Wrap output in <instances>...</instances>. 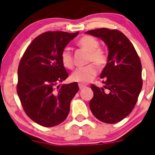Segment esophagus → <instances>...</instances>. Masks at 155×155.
Instances as JSON below:
<instances>
[{
  "label": "esophagus",
  "instance_id": "34e87169",
  "mask_svg": "<svg viewBox=\"0 0 155 155\" xmlns=\"http://www.w3.org/2000/svg\"><path fill=\"white\" fill-rule=\"evenodd\" d=\"M79 89H83L84 87H85L86 86H85V85H83V84H79Z\"/></svg>",
  "mask_w": 155,
  "mask_h": 155
}]
</instances>
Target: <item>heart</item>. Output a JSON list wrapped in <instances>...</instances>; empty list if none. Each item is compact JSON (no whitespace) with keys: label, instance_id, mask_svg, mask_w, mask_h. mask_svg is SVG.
<instances>
[{"label":"heart","instance_id":"b5f03b06","mask_svg":"<svg viewBox=\"0 0 155 155\" xmlns=\"http://www.w3.org/2000/svg\"><path fill=\"white\" fill-rule=\"evenodd\" d=\"M78 45L89 52L88 62H94L99 68L105 66L107 61V55L102 48H99L100 43L96 38L91 36H84L78 41ZM61 61L64 68H73V56L70 48H65L63 49L61 54ZM97 73V69L96 65L89 64L87 66L76 68L71 74L70 79L73 82L85 84L94 79Z\"/></svg>","mask_w":155,"mask_h":155}]
</instances>
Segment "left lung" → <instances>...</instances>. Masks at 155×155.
I'll list each match as a JSON object with an SVG mask.
<instances>
[{"label": "left lung", "mask_w": 155, "mask_h": 155, "mask_svg": "<svg viewBox=\"0 0 155 155\" xmlns=\"http://www.w3.org/2000/svg\"><path fill=\"white\" fill-rule=\"evenodd\" d=\"M86 34L101 38L109 49L107 64L101 74L104 87L91 85L89 103L92 114L107 124L119 122L135 107L143 87L142 64L135 48L118 30L99 28Z\"/></svg>", "instance_id": "left-lung-1"}]
</instances>
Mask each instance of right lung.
Listing matches in <instances>:
<instances>
[{"label": "right lung", "instance_id": "obj_1", "mask_svg": "<svg viewBox=\"0 0 155 155\" xmlns=\"http://www.w3.org/2000/svg\"><path fill=\"white\" fill-rule=\"evenodd\" d=\"M79 32L48 31L36 37L25 51L18 68L17 94L28 116L40 125L51 127L63 122L77 82L58 84L68 77L61 54Z\"/></svg>", "mask_w": 155, "mask_h": 155}]
</instances>
